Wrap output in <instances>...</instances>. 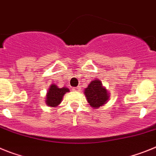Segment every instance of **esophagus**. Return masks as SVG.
I'll list each match as a JSON object with an SVG mask.
<instances>
[{
    "label": "esophagus",
    "instance_id": "obj_1",
    "mask_svg": "<svg viewBox=\"0 0 156 156\" xmlns=\"http://www.w3.org/2000/svg\"><path fill=\"white\" fill-rule=\"evenodd\" d=\"M80 89H81L80 86H77V87H74V88H73V91L78 92V91H80Z\"/></svg>",
    "mask_w": 156,
    "mask_h": 156
}]
</instances>
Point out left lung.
<instances>
[{
	"instance_id": "left-lung-1",
	"label": "left lung",
	"mask_w": 156,
	"mask_h": 156,
	"mask_svg": "<svg viewBox=\"0 0 156 156\" xmlns=\"http://www.w3.org/2000/svg\"><path fill=\"white\" fill-rule=\"evenodd\" d=\"M85 95L90 106L98 108L106 104L109 99V93L105 87L102 86L100 80H93L87 88L85 89Z\"/></svg>"
}]
</instances>
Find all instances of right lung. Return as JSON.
Returning a JSON list of instances; mask_svg holds the SVG:
<instances>
[{"instance_id":"right-lung-1","label":"right lung","mask_w":156,"mask_h":156,"mask_svg":"<svg viewBox=\"0 0 156 156\" xmlns=\"http://www.w3.org/2000/svg\"><path fill=\"white\" fill-rule=\"evenodd\" d=\"M70 92L69 89L66 87L58 88L55 84H52L46 95L45 103L49 107H57L62 101L63 96L66 93Z\"/></svg>"}]
</instances>
